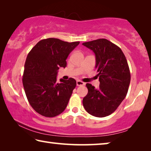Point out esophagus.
Returning <instances> with one entry per match:
<instances>
[{
	"instance_id": "1",
	"label": "esophagus",
	"mask_w": 151,
	"mask_h": 151,
	"mask_svg": "<svg viewBox=\"0 0 151 151\" xmlns=\"http://www.w3.org/2000/svg\"><path fill=\"white\" fill-rule=\"evenodd\" d=\"M85 85V83L83 81H76V85L77 86H84Z\"/></svg>"
}]
</instances>
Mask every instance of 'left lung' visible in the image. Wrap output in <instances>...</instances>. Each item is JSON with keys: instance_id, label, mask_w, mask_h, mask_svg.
I'll return each mask as SVG.
<instances>
[{"instance_id": "obj_1", "label": "left lung", "mask_w": 151, "mask_h": 151, "mask_svg": "<svg viewBox=\"0 0 151 151\" xmlns=\"http://www.w3.org/2000/svg\"><path fill=\"white\" fill-rule=\"evenodd\" d=\"M83 45L95 54V68L100 81L98 88L86 85L88 94L83 100V106L93 116H109L118 108L129 90L131 73L126 57L118 46L105 39Z\"/></svg>"}]
</instances>
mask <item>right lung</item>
<instances>
[{"instance_id":"1","label":"right lung","mask_w":151,"mask_h":151,"mask_svg":"<svg viewBox=\"0 0 151 151\" xmlns=\"http://www.w3.org/2000/svg\"><path fill=\"white\" fill-rule=\"evenodd\" d=\"M79 43L49 38L40 40L28 54L22 84L30 106L42 116H56L67 106L76 82L70 78L58 83L57 73L66 67L68 55Z\"/></svg>"}]
</instances>
